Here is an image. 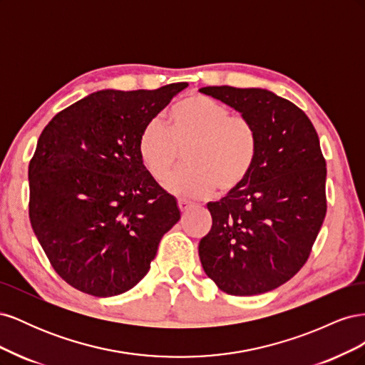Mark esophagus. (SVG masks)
I'll return each mask as SVG.
<instances>
[{
    "label": "esophagus",
    "mask_w": 365,
    "mask_h": 365,
    "mask_svg": "<svg viewBox=\"0 0 365 365\" xmlns=\"http://www.w3.org/2000/svg\"><path fill=\"white\" fill-rule=\"evenodd\" d=\"M192 205H193V202L187 201V200H180V201H178V207H180V210H181L182 213L187 212V210H189Z\"/></svg>",
    "instance_id": "obj_1"
}]
</instances>
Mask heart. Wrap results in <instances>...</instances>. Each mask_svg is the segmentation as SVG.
<instances>
[{
	"label": "heart",
	"instance_id": "b5f03b06",
	"mask_svg": "<svg viewBox=\"0 0 365 365\" xmlns=\"http://www.w3.org/2000/svg\"><path fill=\"white\" fill-rule=\"evenodd\" d=\"M184 150L181 169L165 182L170 193L205 197L237 190L259 158L260 137L248 117L231 114L230 106L204 94H192L176 103L169 129L158 118L143 126L137 152L145 170L161 182Z\"/></svg>",
	"mask_w": 365,
	"mask_h": 365
}]
</instances>
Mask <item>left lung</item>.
<instances>
[{"label":"left lung","mask_w":365,"mask_h":365,"mask_svg":"<svg viewBox=\"0 0 365 365\" xmlns=\"http://www.w3.org/2000/svg\"><path fill=\"white\" fill-rule=\"evenodd\" d=\"M200 91L248 117L260 137L248 180L207 204L213 225L200 242L202 268L231 295L272 291L303 268L327 212V169L318 134L300 108L268 90Z\"/></svg>","instance_id":"obj_1"}]
</instances>
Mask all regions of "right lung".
<instances>
[{"instance_id":"1","label":"right lung","mask_w":365,"mask_h":365,"mask_svg":"<svg viewBox=\"0 0 365 365\" xmlns=\"http://www.w3.org/2000/svg\"><path fill=\"white\" fill-rule=\"evenodd\" d=\"M187 82L97 91L54 115L29 164V216L53 269L94 297L145 277L181 215L143 168L137 141Z\"/></svg>"}]
</instances>
